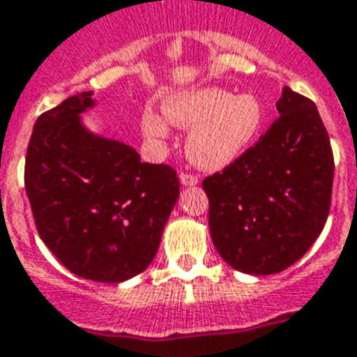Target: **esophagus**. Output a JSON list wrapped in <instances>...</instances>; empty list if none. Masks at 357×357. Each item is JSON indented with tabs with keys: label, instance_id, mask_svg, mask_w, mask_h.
Returning <instances> with one entry per match:
<instances>
[{
	"label": "esophagus",
	"instance_id": "34e87169",
	"mask_svg": "<svg viewBox=\"0 0 357 357\" xmlns=\"http://www.w3.org/2000/svg\"><path fill=\"white\" fill-rule=\"evenodd\" d=\"M179 181H181V185H196L199 181V178L196 176V174L181 172L179 174Z\"/></svg>",
	"mask_w": 357,
	"mask_h": 357
}]
</instances>
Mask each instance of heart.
I'll list each match as a JSON object with an SVG mask.
<instances>
[{
	"mask_svg": "<svg viewBox=\"0 0 357 357\" xmlns=\"http://www.w3.org/2000/svg\"><path fill=\"white\" fill-rule=\"evenodd\" d=\"M165 115L188 135V158L202 169L220 170L234 163L253 144L264 123V106L255 95H236L218 88L196 89L170 97ZM146 137L161 141L169 123L146 109L141 119Z\"/></svg>",
	"mask_w": 357,
	"mask_h": 357,
	"instance_id": "heart-1",
	"label": "heart"
}]
</instances>
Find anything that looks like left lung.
<instances>
[{"label": "left lung", "instance_id": "obj_1", "mask_svg": "<svg viewBox=\"0 0 357 357\" xmlns=\"http://www.w3.org/2000/svg\"><path fill=\"white\" fill-rule=\"evenodd\" d=\"M279 117L234 163L204 179L214 248L238 271L279 273L323 231L334 153L314 100L284 88Z\"/></svg>", "mask_w": 357, "mask_h": 357}]
</instances>
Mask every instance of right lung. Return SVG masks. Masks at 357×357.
<instances>
[{
	"instance_id": "right-lung-1",
	"label": "right lung",
	"mask_w": 357,
	"mask_h": 357,
	"mask_svg": "<svg viewBox=\"0 0 357 357\" xmlns=\"http://www.w3.org/2000/svg\"><path fill=\"white\" fill-rule=\"evenodd\" d=\"M91 91L42 113L25 155V190L43 244L71 273L97 282L135 277L158 253L179 196L169 165L86 132Z\"/></svg>"
}]
</instances>
